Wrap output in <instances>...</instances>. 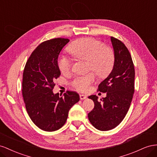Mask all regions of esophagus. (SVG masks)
<instances>
[{"label":"esophagus","mask_w":157,"mask_h":157,"mask_svg":"<svg viewBox=\"0 0 157 157\" xmlns=\"http://www.w3.org/2000/svg\"><path fill=\"white\" fill-rule=\"evenodd\" d=\"M79 97L81 100H83V99H86V98H87V96L85 95H79Z\"/></svg>","instance_id":"1"}]
</instances>
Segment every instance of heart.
Segmentation results:
<instances>
[{"mask_svg": "<svg viewBox=\"0 0 157 157\" xmlns=\"http://www.w3.org/2000/svg\"><path fill=\"white\" fill-rule=\"evenodd\" d=\"M68 51L75 59L87 60L88 70H93L99 78H106L113 70L115 62L114 49L104 45L100 40L93 37H85L76 40L68 47ZM58 67L62 73H68L71 70L73 60L64 55L59 56ZM95 80L93 72L76 75L71 82V86L80 91H87Z\"/></svg>", "mask_w": 157, "mask_h": 157, "instance_id": "obj_1", "label": "heart"}]
</instances>
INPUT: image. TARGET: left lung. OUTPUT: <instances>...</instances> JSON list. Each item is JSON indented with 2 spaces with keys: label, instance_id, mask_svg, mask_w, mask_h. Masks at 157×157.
<instances>
[{
  "label": "left lung",
  "instance_id": "obj_1",
  "mask_svg": "<svg viewBox=\"0 0 157 157\" xmlns=\"http://www.w3.org/2000/svg\"><path fill=\"white\" fill-rule=\"evenodd\" d=\"M115 53L114 68L110 75L98 87L106 97L98 101L95 95L89 98L94 102L88 114L89 122L101 131H108L121 123L130 106L134 93L135 69L130 53L120 40L111 37Z\"/></svg>",
  "mask_w": 157,
  "mask_h": 157
}]
</instances>
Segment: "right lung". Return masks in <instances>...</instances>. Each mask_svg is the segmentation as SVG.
Masks as SVG:
<instances>
[{"label": "right lung", "instance_id": "right-lung-1", "mask_svg": "<svg viewBox=\"0 0 157 157\" xmlns=\"http://www.w3.org/2000/svg\"><path fill=\"white\" fill-rule=\"evenodd\" d=\"M68 39L55 38L41 43L27 61L22 79V95L25 109L33 122L40 129L54 132L64 126L68 112L79 101L74 91L61 97L54 94L55 79L60 77L58 57Z\"/></svg>", "mask_w": 157, "mask_h": 157}]
</instances>
